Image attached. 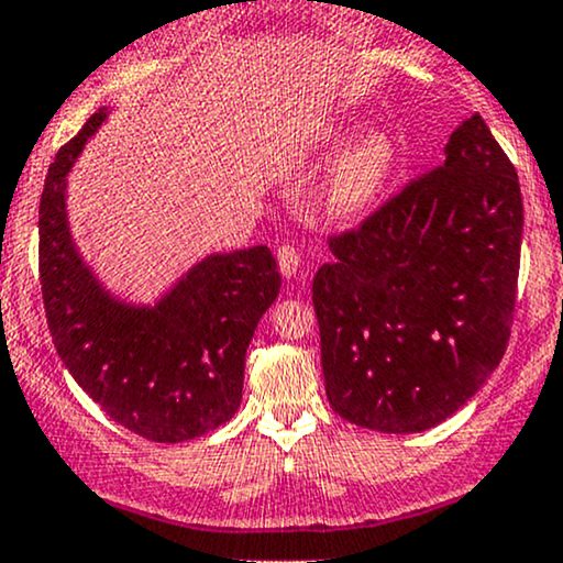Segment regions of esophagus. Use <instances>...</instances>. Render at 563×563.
Returning <instances> with one entry per match:
<instances>
[{"label": "esophagus", "instance_id": "obj_1", "mask_svg": "<svg viewBox=\"0 0 563 563\" xmlns=\"http://www.w3.org/2000/svg\"><path fill=\"white\" fill-rule=\"evenodd\" d=\"M277 269H280L283 277H296V273L301 269V256L294 245H280L277 249Z\"/></svg>", "mask_w": 563, "mask_h": 563}]
</instances>
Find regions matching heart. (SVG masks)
<instances>
[{
    "mask_svg": "<svg viewBox=\"0 0 563 563\" xmlns=\"http://www.w3.org/2000/svg\"><path fill=\"white\" fill-rule=\"evenodd\" d=\"M352 129L344 124H331L322 129L314 140L320 153H331L346 142ZM394 166V145L384 132H363L352 145L335 158L320 190V206L331 219L363 217L384 190Z\"/></svg>",
    "mask_w": 563,
    "mask_h": 563,
    "instance_id": "b5f03b06",
    "label": "heart"
}]
</instances>
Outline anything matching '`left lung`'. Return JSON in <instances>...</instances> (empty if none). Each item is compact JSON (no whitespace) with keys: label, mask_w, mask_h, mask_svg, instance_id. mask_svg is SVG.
I'll use <instances>...</instances> for the list:
<instances>
[{"label":"left lung","mask_w":563,"mask_h":563,"mask_svg":"<svg viewBox=\"0 0 563 563\" xmlns=\"http://www.w3.org/2000/svg\"><path fill=\"white\" fill-rule=\"evenodd\" d=\"M525 206L479 113L437 169L344 235L312 283L328 402L349 423L416 434L448 421L506 354Z\"/></svg>","instance_id":"left-lung-1"}]
</instances>
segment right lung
I'll use <instances>...</instances> for the list:
<instances>
[{
	"instance_id": "add662e5",
	"label": "right lung",
	"mask_w": 563,
	"mask_h": 563,
	"mask_svg": "<svg viewBox=\"0 0 563 563\" xmlns=\"http://www.w3.org/2000/svg\"><path fill=\"white\" fill-rule=\"evenodd\" d=\"M97 111L49 166L38 203V280L70 376L115 423L151 442H185L241 407L245 349L280 294L267 245L211 254L156 303H129L97 280L70 235L66 177L106 121Z\"/></svg>"
}]
</instances>
